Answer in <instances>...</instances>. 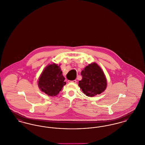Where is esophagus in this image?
<instances>
[{
	"label": "esophagus",
	"mask_w": 145,
	"mask_h": 145,
	"mask_svg": "<svg viewBox=\"0 0 145 145\" xmlns=\"http://www.w3.org/2000/svg\"><path fill=\"white\" fill-rule=\"evenodd\" d=\"M68 83H76V80H68Z\"/></svg>",
	"instance_id": "esophagus-1"
}]
</instances>
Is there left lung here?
<instances>
[{
	"label": "left lung",
	"instance_id": "obj_1",
	"mask_svg": "<svg viewBox=\"0 0 145 145\" xmlns=\"http://www.w3.org/2000/svg\"><path fill=\"white\" fill-rule=\"evenodd\" d=\"M83 76L78 85L87 96L99 95L106 89V79L101 68L93 62L87 66L81 72Z\"/></svg>",
	"mask_w": 145,
	"mask_h": 145
}]
</instances>
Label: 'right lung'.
Instances as JSON below:
<instances>
[{
  "mask_svg": "<svg viewBox=\"0 0 145 145\" xmlns=\"http://www.w3.org/2000/svg\"><path fill=\"white\" fill-rule=\"evenodd\" d=\"M60 66L55 63L48 65L39 79L40 90L49 96H56L66 84Z\"/></svg>",
  "mask_w": 145,
  "mask_h": 145,
  "instance_id": "add662e5",
  "label": "right lung"
}]
</instances>
